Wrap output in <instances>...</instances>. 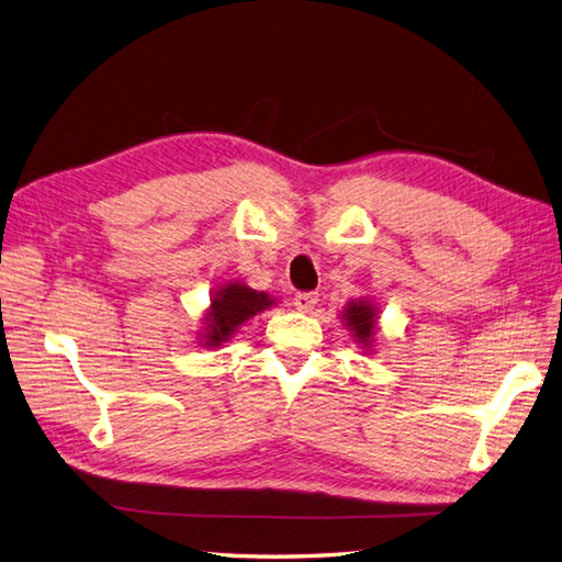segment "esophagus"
Returning a JSON list of instances; mask_svg holds the SVG:
<instances>
[{
	"mask_svg": "<svg viewBox=\"0 0 562 562\" xmlns=\"http://www.w3.org/2000/svg\"><path fill=\"white\" fill-rule=\"evenodd\" d=\"M318 304V294L316 292H296L294 294V306L300 308L302 314H308L312 308Z\"/></svg>",
	"mask_w": 562,
	"mask_h": 562,
	"instance_id": "esophagus-1",
	"label": "esophagus"
}]
</instances>
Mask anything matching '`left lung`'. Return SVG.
<instances>
[{"instance_id":"8db88e82","label":"left lung","mask_w":562,"mask_h":562,"mask_svg":"<svg viewBox=\"0 0 562 562\" xmlns=\"http://www.w3.org/2000/svg\"><path fill=\"white\" fill-rule=\"evenodd\" d=\"M376 312L379 308L369 300H357L345 306L342 321L352 338L362 345V348H372L374 333H376Z\"/></svg>"}]
</instances>
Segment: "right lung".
I'll use <instances>...</instances> for the list:
<instances>
[{
	"instance_id": "add662e5",
	"label": "right lung",
	"mask_w": 562,
	"mask_h": 562,
	"mask_svg": "<svg viewBox=\"0 0 562 562\" xmlns=\"http://www.w3.org/2000/svg\"><path fill=\"white\" fill-rule=\"evenodd\" d=\"M274 300L266 292L250 290L244 282H226L212 294L210 312L205 314V330L200 333L205 348H220L241 328L248 318L266 312Z\"/></svg>"
}]
</instances>
